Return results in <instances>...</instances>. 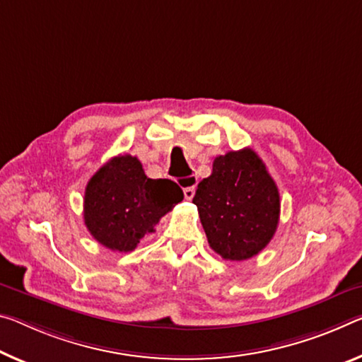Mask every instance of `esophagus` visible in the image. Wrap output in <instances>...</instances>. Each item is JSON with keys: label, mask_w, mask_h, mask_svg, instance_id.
<instances>
[{"label": "esophagus", "mask_w": 362, "mask_h": 362, "mask_svg": "<svg viewBox=\"0 0 362 362\" xmlns=\"http://www.w3.org/2000/svg\"><path fill=\"white\" fill-rule=\"evenodd\" d=\"M183 197H185V199H193V197H194V187L183 188Z\"/></svg>", "instance_id": "34e87169"}]
</instances>
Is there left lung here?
I'll list each match as a JSON object with an SVG mask.
<instances>
[{
    "mask_svg": "<svg viewBox=\"0 0 362 362\" xmlns=\"http://www.w3.org/2000/svg\"><path fill=\"white\" fill-rule=\"evenodd\" d=\"M193 203L209 246L227 261L256 256L277 230L279 188L251 148L217 156Z\"/></svg>",
    "mask_w": 362,
    "mask_h": 362,
    "instance_id": "8db88e82",
    "label": "left lung"
}]
</instances>
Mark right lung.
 <instances>
[{
    "instance_id": "1",
    "label": "right lung",
    "mask_w": 362,
    "mask_h": 362,
    "mask_svg": "<svg viewBox=\"0 0 362 362\" xmlns=\"http://www.w3.org/2000/svg\"><path fill=\"white\" fill-rule=\"evenodd\" d=\"M182 199L183 192L175 182L148 179L139 159L119 154L88 180L83 221L96 242L127 253Z\"/></svg>"
}]
</instances>
